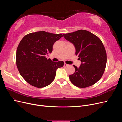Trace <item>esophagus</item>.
I'll return each mask as SVG.
<instances>
[{"label":"esophagus","instance_id":"obj_1","mask_svg":"<svg viewBox=\"0 0 122 122\" xmlns=\"http://www.w3.org/2000/svg\"><path fill=\"white\" fill-rule=\"evenodd\" d=\"M69 66V65H68V64H66V63L64 64V66H65V67H68V66Z\"/></svg>","mask_w":122,"mask_h":122}]
</instances>
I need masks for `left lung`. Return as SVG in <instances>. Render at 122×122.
<instances>
[{"label": "left lung", "mask_w": 122, "mask_h": 122, "mask_svg": "<svg viewBox=\"0 0 122 122\" xmlns=\"http://www.w3.org/2000/svg\"><path fill=\"white\" fill-rule=\"evenodd\" d=\"M64 37L73 44L81 63L75 73L69 75L71 82L77 87L90 86L100 79L106 65V53L104 45L98 36L91 32L79 30L63 34Z\"/></svg>", "instance_id": "left-lung-1"}]
</instances>
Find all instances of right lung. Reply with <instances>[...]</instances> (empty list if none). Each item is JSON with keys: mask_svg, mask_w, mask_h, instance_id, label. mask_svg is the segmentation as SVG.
Here are the masks:
<instances>
[{"mask_svg": "<svg viewBox=\"0 0 122 122\" xmlns=\"http://www.w3.org/2000/svg\"><path fill=\"white\" fill-rule=\"evenodd\" d=\"M62 36L44 31L24 36L18 46L16 64L21 76L31 86H47L55 78L58 68L63 67L62 61L54 62L46 57L52 52L54 43Z\"/></svg>", "mask_w": 122, "mask_h": 122, "instance_id": "obj_1", "label": "right lung"}]
</instances>
